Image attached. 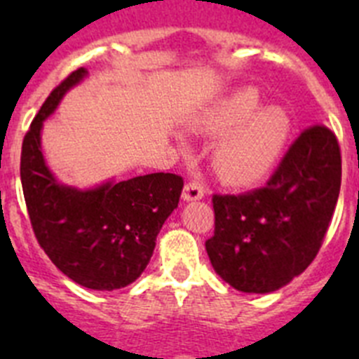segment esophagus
Wrapping results in <instances>:
<instances>
[{
    "label": "esophagus",
    "instance_id": "obj_1",
    "mask_svg": "<svg viewBox=\"0 0 359 359\" xmlns=\"http://www.w3.org/2000/svg\"><path fill=\"white\" fill-rule=\"evenodd\" d=\"M205 196V187L199 182H189L183 189V199L185 201H196V199H201Z\"/></svg>",
    "mask_w": 359,
    "mask_h": 359
}]
</instances>
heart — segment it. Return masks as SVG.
Masks as SVG:
<instances>
[{"label":"heart","mask_w":359,"mask_h":359,"mask_svg":"<svg viewBox=\"0 0 359 359\" xmlns=\"http://www.w3.org/2000/svg\"><path fill=\"white\" fill-rule=\"evenodd\" d=\"M259 106L261 97L248 88L221 100L205 118L210 131H228L215 149V165L219 174L236 185L264 177L290 138L291 118L286 111Z\"/></svg>","instance_id":"1"}]
</instances>
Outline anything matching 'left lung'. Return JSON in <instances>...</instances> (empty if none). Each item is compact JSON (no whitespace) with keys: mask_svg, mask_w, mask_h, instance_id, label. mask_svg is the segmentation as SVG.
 <instances>
[{"mask_svg":"<svg viewBox=\"0 0 359 359\" xmlns=\"http://www.w3.org/2000/svg\"><path fill=\"white\" fill-rule=\"evenodd\" d=\"M341 185L336 135L311 126L264 187L214 194L215 230L205 243L215 273L243 293H271L311 262L327 233Z\"/></svg>","mask_w":359,"mask_h":359,"instance_id":"8db88e82","label":"left lung"}]
</instances>
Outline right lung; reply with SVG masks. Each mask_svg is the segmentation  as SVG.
I'll use <instances>...</instances> for the list:
<instances>
[{
  "mask_svg": "<svg viewBox=\"0 0 359 359\" xmlns=\"http://www.w3.org/2000/svg\"><path fill=\"white\" fill-rule=\"evenodd\" d=\"M86 75V68L69 73L30 123L21 147V185L36 239L50 261L81 286L113 291L147 268L165 219L180 203L183 177L154 172L91 190L57 182L41 152V128Z\"/></svg>",
  "mask_w": 359,
  "mask_h": 359,
  "instance_id": "add662e5",
  "label": "right lung"
}]
</instances>
